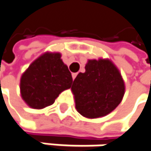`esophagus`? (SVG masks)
<instances>
[{"mask_svg": "<svg viewBox=\"0 0 151 151\" xmlns=\"http://www.w3.org/2000/svg\"><path fill=\"white\" fill-rule=\"evenodd\" d=\"M77 75H78V73H73V74H72V77H73V80L75 79V78L77 77Z\"/></svg>", "mask_w": 151, "mask_h": 151, "instance_id": "34e87169", "label": "esophagus"}]
</instances>
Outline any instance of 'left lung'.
Segmentation results:
<instances>
[{
    "label": "left lung",
    "mask_w": 151,
    "mask_h": 151,
    "mask_svg": "<svg viewBox=\"0 0 151 151\" xmlns=\"http://www.w3.org/2000/svg\"><path fill=\"white\" fill-rule=\"evenodd\" d=\"M72 91L77 111L84 117L95 119L109 114L120 104L125 84L111 60H89L85 73H79L74 79Z\"/></svg>",
    "instance_id": "1"
}]
</instances>
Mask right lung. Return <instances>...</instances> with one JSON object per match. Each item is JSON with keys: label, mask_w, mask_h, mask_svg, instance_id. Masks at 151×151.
I'll return each mask as SVG.
<instances>
[{"label": "right lung", "mask_w": 151, "mask_h": 151, "mask_svg": "<svg viewBox=\"0 0 151 151\" xmlns=\"http://www.w3.org/2000/svg\"><path fill=\"white\" fill-rule=\"evenodd\" d=\"M60 53H45L34 60L23 73L20 92L32 109L52 105L63 91L71 88L73 78Z\"/></svg>", "instance_id": "add662e5"}]
</instances>
